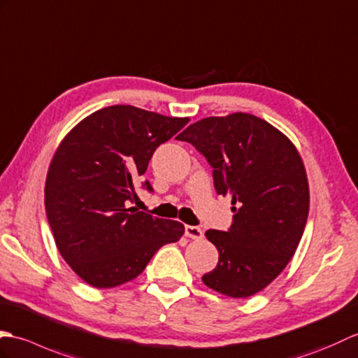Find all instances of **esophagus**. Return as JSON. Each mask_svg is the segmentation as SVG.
I'll return each instance as SVG.
<instances>
[{
  "label": "esophagus",
  "instance_id": "esophagus-1",
  "mask_svg": "<svg viewBox=\"0 0 358 358\" xmlns=\"http://www.w3.org/2000/svg\"><path fill=\"white\" fill-rule=\"evenodd\" d=\"M185 236L189 237V239H202L203 233L199 227H194V225H187L185 227Z\"/></svg>",
  "mask_w": 358,
  "mask_h": 358
}]
</instances>
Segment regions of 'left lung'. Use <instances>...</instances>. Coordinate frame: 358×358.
Instances as JSON below:
<instances>
[{
  "label": "left lung",
  "mask_w": 358,
  "mask_h": 358,
  "mask_svg": "<svg viewBox=\"0 0 358 358\" xmlns=\"http://www.w3.org/2000/svg\"><path fill=\"white\" fill-rule=\"evenodd\" d=\"M178 139L211 165L217 194L233 196L231 227L205 233L219 262L202 280L225 296L250 297L283 271L303 236L309 211L303 162L285 134L248 113L201 119Z\"/></svg>",
  "instance_id": "8db88e82"
}]
</instances>
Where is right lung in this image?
<instances>
[{"label": "right lung", "mask_w": 358, "mask_h": 358, "mask_svg": "<svg viewBox=\"0 0 358 358\" xmlns=\"http://www.w3.org/2000/svg\"><path fill=\"white\" fill-rule=\"evenodd\" d=\"M188 121L112 106L87 116L61 142L45 180V213L61 256L92 287L133 280L161 246L184 234L180 222L130 203L134 178ZM142 188L153 193L148 180Z\"/></svg>", "instance_id": "right-lung-1"}]
</instances>
